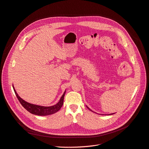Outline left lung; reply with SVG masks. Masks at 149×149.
Segmentation results:
<instances>
[{
    "label": "left lung",
    "mask_w": 149,
    "mask_h": 149,
    "mask_svg": "<svg viewBox=\"0 0 149 149\" xmlns=\"http://www.w3.org/2000/svg\"><path fill=\"white\" fill-rule=\"evenodd\" d=\"M86 107H87V106H86ZM87 107V108L88 109V110H90V111H92V110H91V109H90V108H88V107ZM113 114H114V113H113ZM108 114V115H112V114Z\"/></svg>",
    "instance_id": "obj_1"
}]
</instances>
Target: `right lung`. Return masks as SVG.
<instances>
[{"instance_id":"add662e5","label":"right lung","mask_w":149,"mask_h":149,"mask_svg":"<svg viewBox=\"0 0 149 149\" xmlns=\"http://www.w3.org/2000/svg\"><path fill=\"white\" fill-rule=\"evenodd\" d=\"M13 88H14V92L16 95V96L18 98V100L19 101V102H20V104L22 105V106L29 112H30L33 114H35V115L44 116L53 114L54 113H56V112H57L59 110H60L63 104L64 96H65L66 91H65L63 95L61 97L60 100H59V101L56 105H54L50 106V107H44V106H41V105L32 104L29 103V102L25 101L24 100H23L22 98H21L18 96V95L17 94V92L15 91L14 87H13Z\"/></svg>"}]
</instances>
